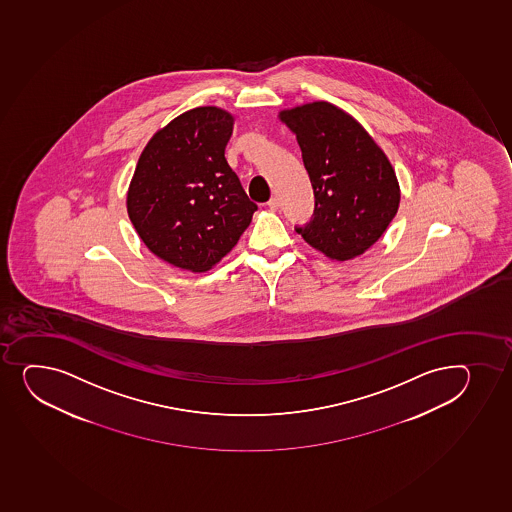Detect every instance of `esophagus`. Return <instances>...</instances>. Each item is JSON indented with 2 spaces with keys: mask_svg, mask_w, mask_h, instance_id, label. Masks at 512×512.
<instances>
[{
  "mask_svg": "<svg viewBox=\"0 0 512 512\" xmlns=\"http://www.w3.org/2000/svg\"><path fill=\"white\" fill-rule=\"evenodd\" d=\"M268 207L271 210H278V207H280V200L276 199V197H271L268 202Z\"/></svg>",
  "mask_w": 512,
  "mask_h": 512,
  "instance_id": "1",
  "label": "esophagus"
}]
</instances>
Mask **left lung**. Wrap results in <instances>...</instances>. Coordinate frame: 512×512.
<instances>
[{
	"instance_id": "left-lung-1",
	"label": "left lung",
	"mask_w": 512,
	"mask_h": 512,
	"mask_svg": "<svg viewBox=\"0 0 512 512\" xmlns=\"http://www.w3.org/2000/svg\"><path fill=\"white\" fill-rule=\"evenodd\" d=\"M280 119L296 135L315 195L312 219L296 232L327 258H356L398 212L401 194L388 156L334 104H303L281 111Z\"/></svg>"
}]
</instances>
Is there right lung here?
Masks as SVG:
<instances>
[{"instance_id": "add662e5", "label": "right lung", "mask_w": 512, "mask_h": 512, "mask_svg": "<svg viewBox=\"0 0 512 512\" xmlns=\"http://www.w3.org/2000/svg\"><path fill=\"white\" fill-rule=\"evenodd\" d=\"M232 124L216 106L180 114L148 141L128 190V216L146 248L192 273L219 263L258 210L224 156Z\"/></svg>"}]
</instances>
